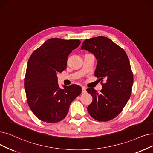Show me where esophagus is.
<instances>
[{
	"label": "esophagus",
	"mask_w": 153,
	"mask_h": 153,
	"mask_svg": "<svg viewBox=\"0 0 153 153\" xmlns=\"http://www.w3.org/2000/svg\"><path fill=\"white\" fill-rule=\"evenodd\" d=\"M86 92V88L84 86H82V93H85Z\"/></svg>",
	"instance_id": "obj_1"
}]
</instances>
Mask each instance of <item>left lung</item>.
Listing matches in <instances>:
<instances>
[{
    "instance_id": "left-lung-1",
    "label": "left lung",
    "mask_w": 153,
    "mask_h": 153,
    "mask_svg": "<svg viewBox=\"0 0 153 153\" xmlns=\"http://www.w3.org/2000/svg\"><path fill=\"white\" fill-rule=\"evenodd\" d=\"M81 49L94 54L98 60L94 76L102 84L100 93L87 89L93 97L88 111L95 120L109 121L120 114L131 97L133 74L128 58L123 48L105 36L86 39ZM103 78L105 83H102Z\"/></svg>"
}]
</instances>
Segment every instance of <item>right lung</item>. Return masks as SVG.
<instances>
[{
    "label": "right lung",
    "mask_w": 153,
    "mask_h": 153,
    "mask_svg": "<svg viewBox=\"0 0 153 153\" xmlns=\"http://www.w3.org/2000/svg\"><path fill=\"white\" fill-rule=\"evenodd\" d=\"M80 43L79 39L50 38L30 56L25 88L27 104L40 120L53 123L63 120L72 101L80 95L82 88L76 84L60 89L56 76L66 69L68 56Z\"/></svg>",
    "instance_id": "obj_1"
}]
</instances>
